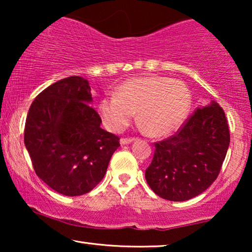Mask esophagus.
I'll return each mask as SVG.
<instances>
[{"label":"esophagus","mask_w":252,"mask_h":252,"mask_svg":"<svg viewBox=\"0 0 252 252\" xmlns=\"http://www.w3.org/2000/svg\"><path fill=\"white\" fill-rule=\"evenodd\" d=\"M135 140V137H122V139H120V144H122V146H125V144H129L130 142H133V141Z\"/></svg>","instance_id":"34e87169"}]
</instances>
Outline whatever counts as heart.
<instances>
[{
	"label": "heart",
	"instance_id": "heart-1",
	"mask_svg": "<svg viewBox=\"0 0 252 252\" xmlns=\"http://www.w3.org/2000/svg\"><path fill=\"white\" fill-rule=\"evenodd\" d=\"M190 91L180 80L149 75L129 79L99 102V115L111 132H123L137 111V123L151 136H165L177 130L187 118Z\"/></svg>",
	"mask_w": 252,
	"mask_h": 252
}]
</instances>
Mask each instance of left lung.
I'll list each match as a JSON object with an SVG mask.
<instances>
[{"instance_id": "8db88e82", "label": "left lung", "mask_w": 252, "mask_h": 252, "mask_svg": "<svg viewBox=\"0 0 252 252\" xmlns=\"http://www.w3.org/2000/svg\"><path fill=\"white\" fill-rule=\"evenodd\" d=\"M225 112L217 102L197 110L175 135L155 143L146 180L155 194L182 202L202 194L218 177L229 147Z\"/></svg>"}]
</instances>
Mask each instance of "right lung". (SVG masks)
I'll use <instances>...</instances> for the list:
<instances>
[{
	"mask_svg": "<svg viewBox=\"0 0 252 252\" xmlns=\"http://www.w3.org/2000/svg\"><path fill=\"white\" fill-rule=\"evenodd\" d=\"M86 79L73 75L40 93L27 113L24 142L34 171L55 191L87 194L104 177L119 137L101 128Z\"/></svg>",
	"mask_w": 252,
	"mask_h": 252,
	"instance_id": "add662e5",
	"label": "right lung"
}]
</instances>
